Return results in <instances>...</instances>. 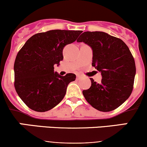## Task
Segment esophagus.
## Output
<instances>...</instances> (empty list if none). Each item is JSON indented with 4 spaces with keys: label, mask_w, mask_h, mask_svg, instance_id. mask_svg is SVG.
Masks as SVG:
<instances>
[{
    "label": "esophagus",
    "mask_w": 147,
    "mask_h": 147,
    "mask_svg": "<svg viewBox=\"0 0 147 147\" xmlns=\"http://www.w3.org/2000/svg\"><path fill=\"white\" fill-rule=\"evenodd\" d=\"M80 75H77V79H79V78H80Z\"/></svg>",
    "instance_id": "esophagus-1"
}]
</instances>
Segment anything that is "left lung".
Segmentation results:
<instances>
[{"label":"left lung","mask_w":147,"mask_h":147,"mask_svg":"<svg viewBox=\"0 0 147 147\" xmlns=\"http://www.w3.org/2000/svg\"><path fill=\"white\" fill-rule=\"evenodd\" d=\"M77 42L92 47V65L101 72V83L92 84L82 94L90 105L101 112L119 107L131 95L136 66L129 49L119 38L100 31L84 32Z\"/></svg>","instance_id":"obj_1"}]
</instances>
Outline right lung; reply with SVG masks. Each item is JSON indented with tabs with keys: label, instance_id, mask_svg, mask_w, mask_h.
Listing matches in <instances>:
<instances>
[{
	"label": "right lung",
	"instance_id": "add662e5",
	"mask_svg": "<svg viewBox=\"0 0 147 147\" xmlns=\"http://www.w3.org/2000/svg\"><path fill=\"white\" fill-rule=\"evenodd\" d=\"M82 30H52L32 35L19 50L14 63V86L20 98L31 109L46 112L64 98L72 73L60 76L54 65L63 60L66 45L75 42Z\"/></svg>",
	"mask_w": 147,
	"mask_h": 147
}]
</instances>
